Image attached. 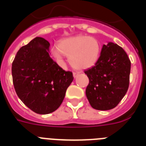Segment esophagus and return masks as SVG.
Segmentation results:
<instances>
[{"mask_svg":"<svg viewBox=\"0 0 146 146\" xmlns=\"http://www.w3.org/2000/svg\"><path fill=\"white\" fill-rule=\"evenodd\" d=\"M79 74H80V72H73V75H74V77H77V76L79 75Z\"/></svg>","mask_w":146,"mask_h":146,"instance_id":"obj_1","label":"esophagus"}]
</instances>
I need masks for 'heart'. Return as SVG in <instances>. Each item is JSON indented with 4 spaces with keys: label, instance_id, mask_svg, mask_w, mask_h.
Returning <instances> with one entry per match:
<instances>
[{
    "label": "heart",
    "instance_id": "heart-1",
    "mask_svg": "<svg viewBox=\"0 0 146 146\" xmlns=\"http://www.w3.org/2000/svg\"><path fill=\"white\" fill-rule=\"evenodd\" d=\"M52 51L60 61H63L66 55L74 69H85L96 64L101 52V46L96 38L80 35L61 40L58 46L52 47Z\"/></svg>",
    "mask_w": 146,
    "mask_h": 146
}]
</instances>
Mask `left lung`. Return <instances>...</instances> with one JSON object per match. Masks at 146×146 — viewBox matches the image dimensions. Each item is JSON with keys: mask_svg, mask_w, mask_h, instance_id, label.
<instances>
[{"mask_svg": "<svg viewBox=\"0 0 146 146\" xmlns=\"http://www.w3.org/2000/svg\"><path fill=\"white\" fill-rule=\"evenodd\" d=\"M131 61L124 50L112 42L104 44L94 66L85 70L89 79L86 96L93 108L111 110L128 91Z\"/></svg>", "mask_w": 146, "mask_h": 146, "instance_id": "8db88e82", "label": "left lung"}]
</instances>
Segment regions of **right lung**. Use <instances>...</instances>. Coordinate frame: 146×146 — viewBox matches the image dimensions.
I'll use <instances>...</instances> for the list:
<instances>
[{
    "label": "right lung",
    "mask_w": 146,
    "mask_h": 146,
    "mask_svg": "<svg viewBox=\"0 0 146 146\" xmlns=\"http://www.w3.org/2000/svg\"><path fill=\"white\" fill-rule=\"evenodd\" d=\"M50 43L36 37L17 52L11 74L20 100L34 113L48 114L58 109L74 77L50 58Z\"/></svg>",
    "instance_id": "right-lung-1"
}]
</instances>
